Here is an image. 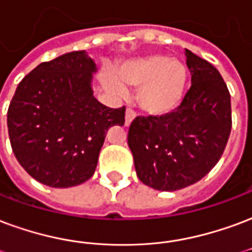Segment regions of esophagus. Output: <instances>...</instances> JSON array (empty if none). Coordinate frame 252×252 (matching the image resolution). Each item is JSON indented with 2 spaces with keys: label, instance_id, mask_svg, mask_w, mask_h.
I'll return each mask as SVG.
<instances>
[{
  "label": "esophagus",
  "instance_id": "esophagus-1",
  "mask_svg": "<svg viewBox=\"0 0 252 252\" xmlns=\"http://www.w3.org/2000/svg\"><path fill=\"white\" fill-rule=\"evenodd\" d=\"M136 117V113L133 109H131V108H128L126 112V126H129L132 121H133V119Z\"/></svg>",
  "mask_w": 252,
  "mask_h": 252
}]
</instances>
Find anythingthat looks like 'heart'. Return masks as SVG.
Instances as JSON below:
<instances>
[{
    "mask_svg": "<svg viewBox=\"0 0 252 252\" xmlns=\"http://www.w3.org/2000/svg\"><path fill=\"white\" fill-rule=\"evenodd\" d=\"M188 70L182 60L168 56L147 55L129 60L117 69V80L104 77L108 91L123 96L124 85L139 88V102L155 116L167 115L179 107L187 85Z\"/></svg>",
    "mask_w": 252,
    "mask_h": 252,
    "instance_id": "obj_1",
    "label": "heart"
}]
</instances>
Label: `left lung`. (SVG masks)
I'll list each match as a JSON object with an SVG mask.
<instances>
[{"label": "left lung", "mask_w": 252, "mask_h": 252, "mask_svg": "<svg viewBox=\"0 0 252 252\" xmlns=\"http://www.w3.org/2000/svg\"><path fill=\"white\" fill-rule=\"evenodd\" d=\"M191 88L175 111L137 116L128 131L140 182L159 191H178L210 172L230 137L231 97L219 70L186 49Z\"/></svg>", "instance_id": "left-lung-1"}]
</instances>
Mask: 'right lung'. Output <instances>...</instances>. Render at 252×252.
<instances>
[{
  "label": "right lung",
  "instance_id": "right-lung-1",
  "mask_svg": "<svg viewBox=\"0 0 252 252\" xmlns=\"http://www.w3.org/2000/svg\"><path fill=\"white\" fill-rule=\"evenodd\" d=\"M93 72L85 50L65 53L27 74L10 101L13 154L45 186L68 188L92 178L108 129L124 126L126 107L108 108L93 96Z\"/></svg>",
  "mask_w": 252,
  "mask_h": 252
}]
</instances>
